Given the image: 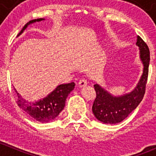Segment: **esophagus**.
Wrapping results in <instances>:
<instances>
[{
	"label": "esophagus",
	"mask_w": 156,
	"mask_h": 156,
	"mask_svg": "<svg viewBox=\"0 0 156 156\" xmlns=\"http://www.w3.org/2000/svg\"><path fill=\"white\" fill-rule=\"evenodd\" d=\"M87 81L86 79H81L78 82V87H85L87 86Z\"/></svg>",
	"instance_id": "34e87169"
}]
</instances>
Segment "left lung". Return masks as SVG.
I'll list each match as a JSON object with an SVG mask.
<instances>
[{
    "label": "left lung",
    "instance_id": "1",
    "mask_svg": "<svg viewBox=\"0 0 156 156\" xmlns=\"http://www.w3.org/2000/svg\"><path fill=\"white\" fill-rule=\"evenodd\" d=\"M136 44L140 49V57L144 65L143 75L136 87L128 94L115 97L100 87L94 84L96 98L92 111L95 117L104 124H117L122 122L142 101L146 92L150 56L147 44L140 36H137Z\"/></svg>",
    "mask_w": 156,
    "mask_h": 156
}]
</instances>
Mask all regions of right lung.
I'll list each match as a JSON object with an SVG mask.
<instances>
[{"mask_svg": "<svg viewBox=\"0 0 156 156\" xmlns=\"http://www.w3.org/2000/svg\"><path fill=\"white\" fill-rule=\"evenodd\" d=\"M44 19H36L29 21L25 25L17 36L20 35L28 26L35 22H40ZM75 83L71 82L69 84H60L57 86L56 89L49 94L46 97L42 100H38L35 103H29L24 99L22 98L19 93L16 92L17 99L16 103L23 111L26 112L30 117L33 118L34 120L42 123L50 122L55 119L59 115V113L64 108L66 100L71 91L75 88Z\"/></svg>", "mask_w": 156, "mask_h": 156, "instance_id": "right-lung-1", "label": "right lung"}]
</instances>
